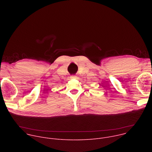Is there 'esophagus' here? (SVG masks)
I'll list each match as a JSON object with an SVG mask.
<instances>
[{
    "label": "esophagus",
    "instance_id": "esophagus-1",
    "mask_svg": "<svg viewBox=\"0 0 152 152\" xmlns=\"http://www.w3.org/2000/svg\"><path fill=\"white\" fill-rule=\"evenodd\" d=\"M76 75H72V76H71V78H72V79L76 78Z\"/></svg>",
    "mask_w": 152,
    "mask_h": 152
}]
</instances>
